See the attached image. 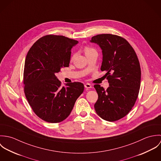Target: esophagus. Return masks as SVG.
Returning <instances> with one entry per match:
<instances>
[{
	"label": "esophagus",
	"instance_id": "obj_1",
	"mask_svg": "<svg viewBox=\"0 0 161 161\" xmlns=\"http://www.w3.org/2000/svg\"><path fill=\"white\" fill-rule=\"evenodd\" d=\"M84 87H85V88L86 89H91V88H92V86L90 84H89V83H87V84H86L85 85H84Z\"/></svg>",
	"mask_w": 161,
	"mask_h": 161
}]
</instances>
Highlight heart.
Returning <instances> with one entry per match:
<instances>
[{"label":"heart","instance_id":"1","mask_svg":"<svg viewBox=\"0 0 161 161\" xmlns=\"http://www.w3.org/2000/svg\"><path fill=\"white\" fill-rule=\"evenodd\" d=\"M93 51H95V50L94 49H93L92 47H86L85 48V53H86V54H87L89 53H91Z\"/></svg>","mask_w":161,"mask_h":161}]
</instances>
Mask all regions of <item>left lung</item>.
Here are the masks:
<instances>
[{"label": "left lung", "mask_w": 161, "mask_h": 161, "mask_svg": "<svg viewBox=\"0 0 161 161\" xmlns=\"http://www.w3.org/2000/svg\"><path fill=\"white\" fill-rule=\"evenodd\" d=\"M90 42L102 49L100 69L106 72L109 83L106 91L98 84L94 86L98 96L94 108L102 119L115 121L127 115L136 101L141 84L139 62L132 46L122 37L102 34Z\"/></svg>", "instance_id": "1"}]
</instances>
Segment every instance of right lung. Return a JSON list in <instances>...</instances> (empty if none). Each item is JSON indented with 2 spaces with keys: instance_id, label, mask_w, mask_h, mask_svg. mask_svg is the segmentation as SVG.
<instances>
[{
  "instance_id": "1",
  "label": "right lung",
  "mask_w": 161,
  "mask_h": 161,
  "mask_svg": "<svg viewBox=\"0 0 161 161\" xmlns=\"http://www.w3.org/2000/svg\"><path fill=\"white\" fill-rule=\"evenodd\" d=\"M78 42L61 35H46L37 40L26 56L23 72L24 92L32 110L44 121L64 120L84 92L80 82L61 86L56 74L68 67L71 49Z\"/></svg>"
}]
</instances>
